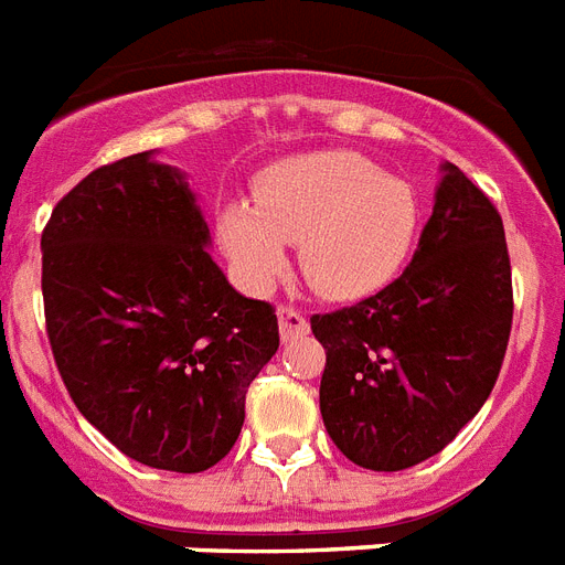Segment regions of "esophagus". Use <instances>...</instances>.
Segmentation results:
<instances>
[{"mask_svg": "<svg viewBox=\"0 0 565 565\" xmlns=\"http://www.w3.org/2000/svg\"><path fill=\"white\" fill-rule=\"evenodd\" d=\"M277 320H279V338H282V343H291V340L309 334V320L302 317V311L291 309V306L277 309Z\"/></svg>", "mask_w": 565, "mask_h": 565, "instance_id": "34e87169", "label": "esophagus"}]
</instances>
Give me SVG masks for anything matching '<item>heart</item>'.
I'll use <instances>...</instances> for the list:
<instances>
[{"label":"heart","instance_id":"1","mask_svg":"<svg viewBox=\"0 0 565 565\" xmlns=\"http://www.w3.org/2000/svg\"><path fill=\"white\" fill-rule=\"evenodd\" d=\"M416 190L355 152H309L259 175L254 204L231 199L218 242L248 291H268L297 242L302 277L332 300L390 286L418 236Z\"/></svg>","mask_w":565,"mask_h":565}]
</instances>
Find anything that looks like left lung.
<instances>
[{"instance_id": "left-lung-1", "label": "left lung", "mask_w": 565, "mask_h": 565, "mask_svg": "<svg viewBox=\"0 0 565 565\" xmlns=\"http://www.w3.org/2000/svg\"><path fill=\"white\" fill-rule=\"evenodd\" d=\"M511 317L500 213L445 161L407 271L358 306L311 317L326 349L320 413L340 454L390 473L445 450L497 384Z\"/></svg>"}]
</instances>
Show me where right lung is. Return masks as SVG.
<instances>
[{"label": "right lung", "instance_id": "1", "mask_svg": "<svg viewBox=\"0 0 565 565\" xmlns=\"http://www.w3.org/2000/svg\"><path fill=\"white\" fill-rule=\"evenodd\" d=\"M45 326L77 409L129 459H225L277 315L227 282L188 172L156 149L88 172L42 231Z\"/></svg>", "mask_w": 565, "mask_h": 565}]
</instances>
